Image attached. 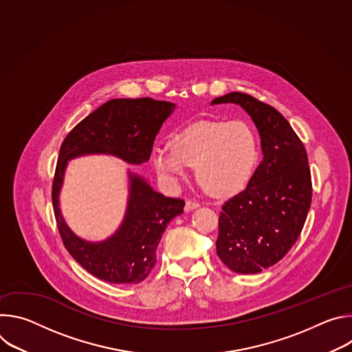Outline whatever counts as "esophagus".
I'll return each mask as SVG.
<instances>
[{"instance_id":"34e87169","label":"esophagus","mask_w":352,"mask_h":352,"mask_svg":"<svg viewBox=\"0 0 352 352\" xmlns=\"http://www.w3.org/2000/svg\"><path fill=\"white\" fill-rule=\"evenodd\" d=\"M199 206V204L196 202V200H186V204H185V210L186 212H190V210H193V209H196Z\"/></svg>"}]
</instances>
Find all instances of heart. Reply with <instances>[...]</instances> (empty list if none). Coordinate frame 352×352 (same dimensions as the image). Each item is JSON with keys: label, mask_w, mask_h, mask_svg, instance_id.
I'll use <instances>...</instances> for the list:
<instances>
[{"label": "heart", "mask_w": 352, "mask_h": 352, "mask_svg": "<svg viewBox=\"0 0 352 352\" xmlns=\"http://www.w3.org/2000/svg\"><path fill=\"white\" fill-rule=\"evenodd\" d=\"M261 156L256 132L242 121H200L177 132L170 147L152 156L156 171L170 184L195 168L197 182L209 193L227 196L242 189Z\"/></svg>", "instance_id": "obj_1"}]
</instances>
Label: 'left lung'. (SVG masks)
<instances>
[{"label": "left lung", "mask_w": 352, "mask_h": 352, "mask_svg": "<svg viewBox=\"0 0 352 352\" xmlns=\"http://www.w3.org/2000/svg\"><path fill=\"white\" fill-rule=\"evenodd\" d=\"M224 103L252 117L263 160L246 188L221 206L217 255L230 270L255 274L281 261L300 235L312 202L311 170L302 140L274 107L241 91L212 102Z\"/></svg>", "instance_id": "8db88e82"}]
</instances>
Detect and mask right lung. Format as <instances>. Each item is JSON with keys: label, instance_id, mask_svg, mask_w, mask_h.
<instances>
[{"label": "right lung", "instance_id": "obj_1", "mask_svg": "<svg viewBox=\"0 0 352 352\" xmlns=\"http://www.w3.org/2000/svg\"><path fill=\"white\" fill-rule=\"evenodd\" d=\"M173 110V103L150 97L113 98L83 118L61 144L52 190L58 232L71 256L100 280L143 281L156 265V249L167 224L184 212L185 202L166 197L131 175L129 205L121 228L104 242H86L67 227L58 208L67 162L87 153H109L142 164L150 159L156 135Z\"/></svg>", "mask_w": 352, "mask_h": 352}]
</instances>
